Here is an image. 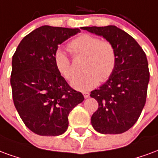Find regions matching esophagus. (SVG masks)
<instances>
[{"label":"esophagus","instance_id":"esophagus-1","mask_svg":"<svg viewBox=\"0 0 158 158\" xmlns=\"http://www.w3.org/2000/svg\"><path fill=\"white\" fill-rule=\"evenodd\" d=\"M82 94H83V96L85 98H87L89 97V93H87V92H83Z\"/></svg>","mask_w":158,"mask_h":158}]
</instances>
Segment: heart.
Returning <instances> with one entry per match:
<instances>
[{
  "mask_svg": "<svg viewBox=\"0 0 158 158\" xmlns=\"http://www.w3.org/2000/svg\"><path fill=\"white\" fill-rule=\"evenodd\" d=\"M69 49L75 55L87 56L83 69L86 71L76 76L71 81V87L79 91L91 90L101 81L109 79L115 69L117 55L114 46L107 40L83 34L72 40ZM55 66L65 78L71 79L74 70L68 55L62 49H57L54 55Z\"/></svg>",
  "mask_w": 158,
  "mask_h": 158,
  "instance_id": "heart-1",
  "label": "heart"
}]
</instances>
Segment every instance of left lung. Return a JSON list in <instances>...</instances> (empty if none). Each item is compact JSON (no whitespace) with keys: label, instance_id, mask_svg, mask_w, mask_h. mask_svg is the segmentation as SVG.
<instances>
[{"label":"left lung","instance_id":"left-lung-1","mask_svg":"<svg viewBox=\"0 0 158 158\" xmlns=\"http://www.w3.org/2000/svg\"><path fill=\"white\" fill-rule=\"evenodd\" d=\"M83 30L112 43L117 55L115 69L106 82L91 92L98 109L91 118L101 134H121L137 121L147 98L150 73L146 54L134 38L116 26L83 27Z\"/></svg>","mask_w":158,"mask_h":158}]
</instances>
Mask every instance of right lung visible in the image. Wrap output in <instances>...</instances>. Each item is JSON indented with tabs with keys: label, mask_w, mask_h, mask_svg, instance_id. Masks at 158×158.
<instances>
[{
	"label": "right lung",
	"mask_w": 158,
	"mask_h": 158,
	"mask_svg": "<svg viewBox=\"0 0 158 158\" xmlns=\"http://www.w3.org/2000/svg\"><path fill=\"white\" fill-rule=\"evenodd\" d=\"M79 28L44 25L25 36L11 61L12 98L22 120L33 133L56 136L68 128V115L84 100L55 66L59 44L80 33Z\"/></svg>",
	"instance_id": "1"
}]
</instances>
